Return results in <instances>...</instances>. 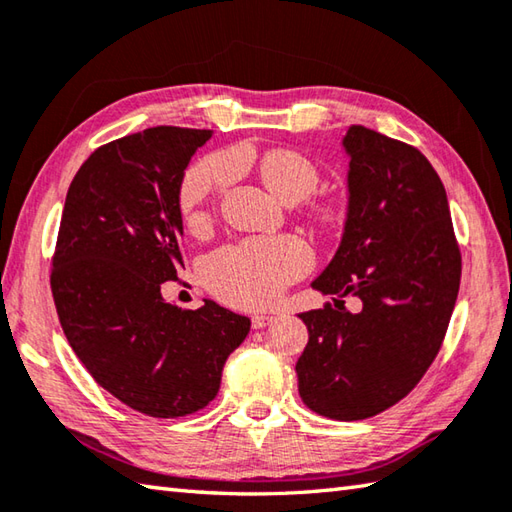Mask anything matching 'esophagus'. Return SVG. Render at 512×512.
<instances>
[{
    "instance_id": "1",
    "label": "esophagus",
    "mask_w": 512,
    "mask_h": 512,
    "mask_svg": "<svg viewBox=\"0 0 512 512\" xmlns=\"http://www.w3.org/2000/svg\"><path fill=\"white\" fill-rule=\"evenodd\" d=\"M273 315H266V313H257L253 315V328H264L268 324H273Z\"/></svg>"
}]
</instances>
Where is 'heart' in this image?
I'll return each instance as SVG.
<instances>
[{"label": "heart", "mask_w": 512, "mask_h": 512, "mask_svg": "<svg viewBox=\"0 0 512 512\" xmlns=\"http://www.w3.org/2000/svg\"><path fill=\"white\" fill-rule=\"evenodd\" d=\"M259 173L279 202L297 204L313 193L319 173L308 157L295 150H268L259 159ZM233 166L226 157H208L188 170L179 206L186 222L197 228L206 224L208 208L215 197L230 184ZM339 210L333 204L317 206V219L333 224ZM313 264V253L299 237H255L215 250L206 259L204 279L208 288L224 302L242 308L273 304L282 290L302 277Z\"/></svg>", "instance_id": "heart-1"}]
</instances>
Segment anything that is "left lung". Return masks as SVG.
Listing matches in <instances>:
<instances>
[{"label":"left lung","instance_id":"obj_1","mask_svg":"<svg viewBox=\"0 0 512 512\" xmlns=\"http://www.w3.org/2000/svg\"><path fill=\"white\" fill-rule=\"evenodd\" d=\"M346 219L333 259L313 284L355 295L299 319L308 344L297 359L299 395L317 415L373 417L404 399L439 353L453 315L462 257L442 179L417 148L348 126Z\"/></svg>","mask_w":512,"mask_h":512}]
</instances>
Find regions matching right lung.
I'll return each mask as SVG.
<instances>
[{
    "label": "right lung",
    "mask_w": 512,
    "mask_h": 512,
    "mask_svg": "<svg viewBox=\"0 0 512 512\" xmlns=\"http://www.w3.org/2000/svg\"><path fill=\"white\" fill-rule=\"evenodd\" d=\"M213 130L157 126L90 155L70 182L53 257L59 324L79 362L139 413L184 417L215 399L250 319L162 297L182 262L179 190Z\"/></svg>",
    "instance_id": "right-lung-1"
}]
</instances>
